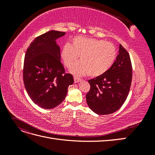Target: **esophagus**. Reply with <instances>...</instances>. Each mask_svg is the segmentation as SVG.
<instances>
[{
	"mask_svg": "<svg viewBox=\"0 0 155 155\" xmlns=\"http://www.w3.org/2000/svg\"><path fill=\"white\" fill-rule=\"evenodd\" d=\"M74 82L75 83H78V82L81 81V79L78 78V77H76V76L74 77Z\"/></svg>",
	"mask_w": 155,
	"mask_h": 155,
	"instance_id": "1",
	"label": "esophagus"
}]
</instances>
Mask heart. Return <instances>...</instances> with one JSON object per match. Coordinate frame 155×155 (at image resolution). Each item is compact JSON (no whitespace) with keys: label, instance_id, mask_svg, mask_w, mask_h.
<instances>
[{"label":"heart","instance_id":"heart-1","mask_svg":"<svg viewBox=\"0 0 155 155\" xmlns=\"http://www.w3.org/2000/svg\"><path fill=\"white\" fill-rule=\"evenodd\" d=\"M80 56V63L75 64L70 72L76 76L89 74L98 77L107 72L116 58L115 46L104 40L76 37L71 45L66 44L61 51L65 66L71 67Z\"/></svg>","mask_w":155,"mask_h":155}]
</instances>
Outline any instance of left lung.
Returning <instances> with one entry per match:
<instances>
[{
	"instance_id": "left-lung-1",
	"label": "left lung",
	"mask_w": 155,
	"mask_h": 155,
	"mask_svg": "<svg viewBox=\"0 0 155 155\" xmlns=\"http://www.w3.org/2000/svg\"><path fill=\"white\" fill-rule=\"evenodd\" d=\"M132 76L129 54L120 45L119 54L109 70L88 81L91 88L86 100L90 109L100 115L110 114L118 110L127 97Z\"/></svg>"
}]
</instances>
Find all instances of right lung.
<instances>
[{"label": "right lung", "instance_id": "1", "mask_svg": "<svg viewBox=\"0 0 155 155\" xmlns=\"http://www.w3.org/2000/svg\"><path fill=\"white\" fill-rule=\"evenodd\" d=\"M65 32L51 30L37 37L28 48L23 67V81L28 94L36 105L52 109L61 104L68 87L74 83L61 62L55 39Z\"/></svg>", "mask_w": 155, "mask_h": 155}]
</instances>
